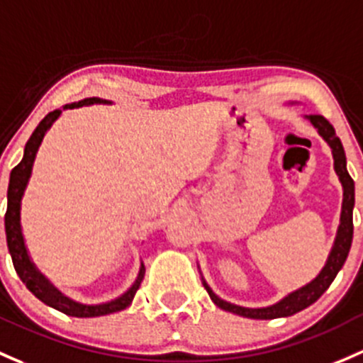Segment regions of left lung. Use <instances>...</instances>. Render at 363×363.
I'll list each match as a JSON object with an SVG mask.
<instances>
[{"label":"left lung","mask_w":363,"mask_h":363,"mask_svg":"<svg viewBox=\"0 0 363 363\" xmlns=\"http://www.w3.org/2000/svg\"><path fill=\"white\" fill-rule=\"evenodd\" d=\"M308 121L316 128L327 144L333 150V158H334V170L337 174L339 181L342 186V208H341V223H339L337 235H335L333 250H330L329 257H327L325 266L322 268V272L316 274L310 284L303 285L301 289L294 291L291 294L280 299L278 303L272 304V306L266 308H245L238 306V304L228 303V301L220 299L216 292L208 287L207 281L201 277L203 281V287L207 289L208 296L213 301V304L220 308L224 311L235 313V315L247 316V318H255V320H272V318H281V316H291L294 313H299L304 308L311 306L315 301H318V297L322 296L327 289L330 287V284L334 281L335 274L339 273V269L345 264L346 257H348L350 249H352V240H353V207H354V182L350 177L348 169H346V155L345 147H342L341 140L335 135V130L333 125L325 120L320 114H310V116H304Z\"/></svg>","instance_id":"left-lung-1"}]
</instances>
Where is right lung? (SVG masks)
Listing matches in <instances>:
<instances>
[{"label": "right lung", "mask_w": 363, "mask_h": 363, "mask_svg": "<svg viewBox=\"0 0 363 363\" xmlns=\"http://www.w3.org/2000/svg\"><path fill=\"white\" fill-rule=\"evenodd\" d=\"M91 104H111V101H104V99L99 97H89L83 99L79 102H72V104H66L62 109H55V111L48 113L43 120L40 121V125L36 127V130L33 132V135L29 137L28 144L24 147V156H22L21 163L11 170L10 174V182H9V205H6V213H5V231H6V245H9V252L11 255V261H13V268L17 272L21 280L24 281L26 287L29 289L34 296L40 301H43L48 306L55 308V310L66 313L69 316H78V318H90V316H102L109 315V313H116L125 310L132 304L133 296L139 291L140 281L144 278V264L140 262L139 274H137L135 281L132 284V287L127 292H123L121 296H118L116 299L108 301V303L101 304H82L72 301L71 297L64 296L55 285L45 277L40 269L36 268L33 261H30V255L26 247L24 235H22V226H21V205H22V196H24L26 188H28V182L33 174V165L34 160H36V152L40 150L41 143H43L45 133L50 130L53 121L62 114L64 109H74L82 108V106H91Z\"/></svg>", "instance_id": "1"}]
</instances>
